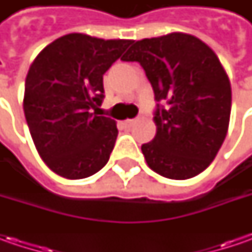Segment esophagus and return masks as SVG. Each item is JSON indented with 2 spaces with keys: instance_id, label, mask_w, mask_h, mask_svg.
I'll use <instances>...</instances> for the list:
<instances>
[{
  "instance_id": "34e87169",
  "label": "esophagus",
  "mask_w": 252,
  "mask_h": 252,
  "mask_svg": "<svg viewBox=\"0 0 252 252\" xmlns=\"http://www.w3.org/2000/svg\"><path fill=\"white\" fill-rule=\"evenodd\" d=\"M123 123H125V126H126V127H130L131 125L134 123V119H126Z\"/></svg>"
}]
</instances>
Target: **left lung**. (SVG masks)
<instances>
[{
	"instance_id": "8db88e82",
	"label": "left lung",
	"mask_w": 252,
	"mask_h": 252,
	"mask_svg": "<svg viewBox=\"0 0 252 252\" xmlns=\"http://www.w3.org/2000/svg\"><path fill=\"white\" fill-rule=\"evenodd\" d=\"M130 49L122 60L140 63L157 101V133L141 146L147 165L165 178L198 175L227 134L231 85L226 70L208 44L188 33L143 39Z\"/></svg>"
}]
</instances>
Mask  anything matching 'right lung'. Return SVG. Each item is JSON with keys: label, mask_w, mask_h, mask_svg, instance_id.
Segmentation results:
<instances>
[{"label": "right lung", "mask_w": 252, "mask_h": 252, "mask_svg": "<svg viewBox=\"0 0 252 252\" xmlns=\"http://www.w3.org/2000/svg\"><path fill=\"white\" fill-rule=\"evenodd\" d=\"M131 40L70 33L47 44L31 64L24 112L46 165L68 179L105 167L118 137L116 122L99 116L103 74Z\"/></svg>", "instance_id": "add662e5"}]
</instances>
